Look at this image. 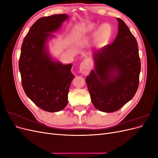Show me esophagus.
Returning a JSON list of instances; mask_svg holds the SVG:
<instances>
[{"label":"esophagus","instance_id":"1","mask_svg":"<svg viewBox=\"0 0 158 158\" xmlns=\"http://www.w3.org/2000/svg\"><path fill=\"white\" fill-rule=\"evenodd\" d=\"M91 64L88 60H84L80 65V73L84 75H87L90 70Z\"/></svg>","mask_w":158,"mask_h":158}]
</instances>
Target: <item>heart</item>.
<instances>
[{
  "label": "heart",
  "instance_id": "obj_1",
  "mask_svg": "<svg viewBox=\"0 0 158 158\" xmlns=\"http://www.w3.org/2000/svg\"><path fill=\"white\" fill-rule=\"evenodd\" d=\"M97 26L95 23H89L87 25L81 26L78 29V33L80 36H82L88 33H92L96 29ZM111 33V28L107 23H103L98 28L97 31V36L100 40H106Z\"/></svg>",
  "mask_w": 158,
  "mask_h": 158
}]
</instances>
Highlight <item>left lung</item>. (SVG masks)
I'll return each instance as SVG.
<instances>
[{
    "instance_id": "1",
    "label": "left lung",
    "mask_w": 158,
    "mask_h": 158,
    "mask_svg": "<svg viewBox=\"0 0 158 158\" xmlns=\"http://www.w3.org/2000/svg\"><path fill=\"white\" fill-rule=\"evenodd\" d=\"M111 45L93 52L94 69L86 81L94 107L105 113L117 111L135 96L139 84L140 60L135 37L121 19Z\"/></svg>"
}]
</instances>
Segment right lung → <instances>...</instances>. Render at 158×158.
<instances>
[{
    "instance_id": "obj_1",
    "label": "right lung",
    "mask_w": 158,
    "mask_h": 158,
    "mask_svg": "<svg viewBox=\"0 0 158 158\" xmlns=\"http://www.w3.org/2000/svg\"><path fill=\"white\" fill-rule=\"evenodd\" d=\"M67 14L40 18L31 27L22 43L19 60L23 90L37 107L48 112L65 108L71 82L75 76L72 64H63L51 57L47 43L67 20Z\"/></svg>"
}]
</instances>
